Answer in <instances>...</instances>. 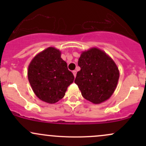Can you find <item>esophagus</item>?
<instances>
[{
    "label": "esophagus",
    "instance_id": "esophagus-1",
    "mask_svg": "<svg viewBox=\"0 0 146 146\" xmlns=\"http://www.w3.org/2000/svg\"><path fill=\"white\" fill-rule=\"evenodd\" d=\"M76 73H77L76 71H73V75H74L75 78L76 77Z\"/></svg>",
    "mask_w": 146,
    "mask_h": 146
}]
</instances>
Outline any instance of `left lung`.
Returning <instances> with one entry per match:
<instances>
[{
	"mask_svg": "<svg viewBox=\"0 0 146 146\" xmlns=\"http://www.w3.org/2000/svg\"><path fill=\"white\" fill-rule=\"evenodd\" d=\"M81 70L77 84L83 98L100 104L109 99L117 88L119 71L114 60L100 48L92 47L82 52L78 60Z\"/></svg>",
	"mask_w": 146,
	"mask_h": 146,
	"instance_id": "obj_1",
	"label": "left lung"
}]
</instances>
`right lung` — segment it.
I'll return each instance as SVG.
<instances>
[{"mask_svg": "<svg viewBox=\"0 0 146 146\" xmlns=\"http://www.w3.org/2000/svg\"><path fill=\"white\" fill-rule=\"evenodd\" d=\"M27 76L33 93L42 101L55 104L64 96L74 76L61 58V51L49 46L30 62Z\"/></svg>", "mask_w": 146, "mask_h": 146, "instance_id": "1", "label": "right lung"}]
</instances>
